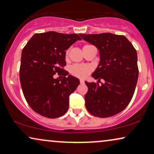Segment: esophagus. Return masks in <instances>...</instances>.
<instances>
[{
  "instance_id": "obj_1",
  "label": "esophagus",
  "mask_w": 154,
  "mask_h": 154,
  "mask_svg": "<svg viewBox=\"0 0 154 154\" xmlns=\"http://www.w3.org/2000/svg\"><path fill=\"white\" fill-rule=\"evenodd\" d=\"M80 83L84 84V83H85V81H84L83 79H80Z\"/></svg>"
}]
</instances>
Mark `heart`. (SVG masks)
<instances>
[{
	"instance_id": "b5f03b06",
	"label": "heart",
	"mask_w": 154,
	"mask_h": 154,
	"mask_svg": "<svg viewBox=\"0 0 154 154\" xmlns=\"http://www.w3.org/2000/svg\"><path fill=\"white\" fill-rule=\"evenodd\" d=\"M89 45H86L84 47H86ZM83 47V48H84ZM69 53H70V49L66 50L65 52V59L68 60ZM93 69L90 65L86 64H75L73 65L70 68V73L75 77L80 78V79H85L92 72Z\"/></svg>"
}]
</instances>
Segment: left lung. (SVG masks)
<instances>
[{"mask_svg": "<svg viewBox=\"0 0 154 154\" xmlns=\"http://www.w3.org/2000/svg\"><path fill=\"white\" fill-rule=\"evenodd\" d=\"M79 35L96 46L100 54V64L92 75L98 81L85 82L88 88L85 95L86 109L94 116H113L123 111L133 97L139 75L135 48L123 35Z\"/></svg>", "mask_w": 154, "mask_h": 154, "instance_id": "8db88e82", "label": "left lung"}]
</instances>
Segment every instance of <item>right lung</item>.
Wrapping results in <instances>:
<instances>
[{"label": "right lung", "instance_id": "right-lung-1", "mask_svg": "<svg viewBox=\"0 0 154 154\" xmlns=\"http://www.w3.org/2000/svg\"><path fill=\"white\" fill-rule=\"evenodd\" d=\"M78 40V34L55 31L35 33L23 48L20 79L23 94L35 112L56 119L69 109V95L80 84L76 78L68 75L65 50ZM56 73L62 79H54Z\"/></svg>", "mask_w": 154, "mask_h": 154}]
</instances>
